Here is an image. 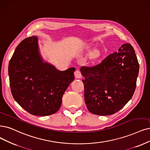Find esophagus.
<instances>
[{
  "label": "esophagus",
  "mask_w": 150,
  "mask_h": 150,
  "mask_svg": "<svg viewBox=\"0 0 150 150\" xmlns=\"http://www.w3.org/2000/svg\"><path fill=\"white\" fill-rule=\"evenodd\" d=\"M74 75H75V78L77 79H81V77H82L81 72H80L79 70H76V71H75Z\"/></svg>",
  "instance_id": "obj_1"
}]
</instances>
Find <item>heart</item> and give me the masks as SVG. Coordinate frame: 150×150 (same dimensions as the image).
Instances as JSON below:
<instances>
[{
    "mask_svg": "<svg viewBox=\"0 0 150 150\" xmlns=\"http://www.w3.org/2000/svg\"><path fill=\"white\" fill-rule=\"evenodd\" d=\"M88 52L90 53L89 57L91 59H96L100 56V52H99L97 49H95L94 50V51H91V49H90V50H88Z\"/></svg>",
    "mask_w": 150,
    "mask_h": 150,
    "instance_id": "obj_1",
    "label": "heart"
}]
</instances>
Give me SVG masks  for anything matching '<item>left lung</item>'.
I'll list each match as a JSON object with an SVG mask.
<instances>
[{"mask_svg": "<svg viewBox=\"0 0 150 150\" xmlns=\"http://www.w3.org/2000/svg\"><path fill=\"white\" fill-rule=\"evenodd\" d=\"M85 102L92 114L111 115L119 111L134 95L139 64L131 44H124L92 67H82Z\"/></svg>", "mask_w": 150, "mask_h": 150, "instance_id": "left-lung-1", "label": "left lung"}]
</instances>
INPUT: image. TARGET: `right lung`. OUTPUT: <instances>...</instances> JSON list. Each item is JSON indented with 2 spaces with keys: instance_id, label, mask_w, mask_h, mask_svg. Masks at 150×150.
I'll return each instance as SVG.
<instances>
[{
  "instance_id": "right-lung-1",
  "label": "right lung",
  "mask_w": 150,
  "mask_h": 150,
  "mask_svg": "<svg viewBox=\"0 0 150 150\" xmlns=\"http://www.w3.org/2000/svg\"><path fill=\"white\" fill-rule=\"evenodd\" d=\"M75 69L57 70L41 56L38 39H25L16 47L8 65L12 96L31 114L46 116L60 109L64 92L74 80Z\"/></svg>"
}]
</instances>
